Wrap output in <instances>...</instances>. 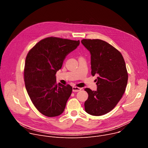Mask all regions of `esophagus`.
Instances as JSON below:
<instances>
[{
    "label": "esophagus",
    "mask_w": 148,
    "mask_h": 148,
    "mask_svg": "<svg viewBox=\"0 0 148 148\" xmlns=\"http://www.w3.org/2000/svg\"><path fill=\"white\" fill-rule=\"evenodd\" d=\"M81 90V88L77 87H73V92H78Z\"/></svg>",
    "instance_id": "34e87169"
}]
</instances>
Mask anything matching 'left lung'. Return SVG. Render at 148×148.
I'll return each mask as SVG.
<instances>
[{
    "label": "left lung",
    "mask_w": 148,
    "mask_h": 148,
    "mask_svg": "<svg viewBox=\"0 0 148 148\" xmlns=\"http://www.w3.org/2000/svg\"><path fill=\"white\" fill-rule=\"evenodd\" d=\"M82 44L91 54V74H98L97 91L85 88L88 94L84 103L86 111L100 116L113 110L123 95L128 79L121 53L106 41L83 39Z\"/></svg>",
    "instance_id": "1"
}]
</instances>
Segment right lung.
I'll return each instance as SVG.
<instances>
[{
  "label": "right lung",
  "instance_id": "1",
  "mask_svg": "<svg viewBox=\"0 0 148 148\" xmlns=\"http://www.w3.org/2000/svg\"><path fill=\"white\" fill-rule=\"evenodd\" d=\"M79 45V40L50 37L38 42L27 55L25 87L35 107L45 116H58L65 109L73 88L57 84L56 74L66 57Z\"/></svg>",
  "mask_w": 148,
  "mask_h": 148
}]
</instances>
